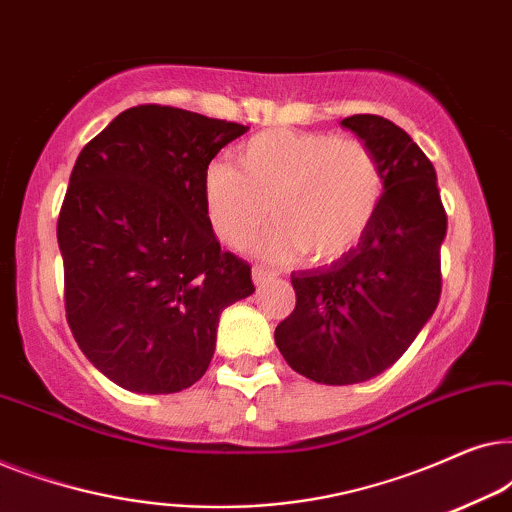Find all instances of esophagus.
<instances>
[{
    "instance_id": "esophagus-1",
    "label": "esophagus",
    "mask_w": 512,
    "mask_h": 512,
    "mask_svg": "<svg viewBox=\"0 0 512 512\" xmlns=\"http://www.w3.org/2000/svg\"><path fill=\"white\" fill-rule=\"evenodd\" d=\"M251 277H254L256 286H263V284H268V282H272V279H275V272H270L265 268H254V270H251Z\"/></svg>"
}]
</instances>
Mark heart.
I'll use <instances>...</instances> for the list:
<instances>
[{"label":"heart","mask_w":512,"mask_h":512,"mask_svg":"<svg viewBox=\"0 0 512 512\" xmlns=\"http://www.w3.org/2000/svg\"><path fill=\"white\" fill-rule=\"evenodd\" d=\"M235 158L237 167H207V221L223 244L242 249L270 212L277 223L256 247L268 261H293L300 254L310 263L338 261L361 240L380 207L382 167L359 139L265 130L244 142Z\"/></svg>","instance_id":"1"}]
</instances>
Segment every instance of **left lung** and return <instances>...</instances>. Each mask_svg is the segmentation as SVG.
<instances>
[{"label": "left lung", "mask_w": 512, "mask_h": 512, "mask_svg": "<svg viewBox=\"0 0 512 512\" xmlns=\"http://www.w3.org/2000/svg\"><path fill=\"white\" fill-rule=\"evenodd\" d=\"M340 125L382 167L380 207L345 256L293 272L296 307L275 328L286 363L333 387L377 377L412 345L438 307L447 233L436 170L408 132L373 114L349 116Z\"/></svg>", "instance_id": "left-lung-1"}]
</instances>
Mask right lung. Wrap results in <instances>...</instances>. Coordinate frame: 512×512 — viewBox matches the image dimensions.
I'll return each mask as SVG.
<instances>
[{"mask_svg": "<svg viewBox=\"0 0 512 512\" xmlns=\"http://www.w3.org/2000/svg\"><path fill=\"white\" fill-rule=\"evenodd\" d=\"M249 128L142 104L83 146L58 219L65 310L81 352L118 387L174 394L207 373L219 317L254 293L223 251L202 179Z\"/></svg>", "mask_w": 512, "mask_h": 512, "instance_id": "1", "label": "right lung"}]
</instances>
